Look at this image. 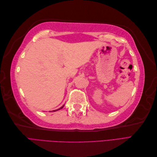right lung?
I'll list each match as a JSON object with an SVG mask.
<instances>
[{
    "label": "right lung",
    "mask_w": 157,
    "mask_h": 157,
    "mask_svg": "<svg viewBox=\"0 0 157 157\" xmlns=\"http://www.w3.org/2000/svg\"><path fill=\"white\" fill-rule=\"evenodd\" d=\"M63 107H64V105H62V106H61L60 108H59V109H56V110H54V111H52V112H55V111H59V110H60V109H62ZM50 112H51V111H50Z\"/></svg>",
    "instance_id": "add662e5"
}]
</instances>
